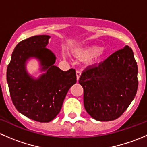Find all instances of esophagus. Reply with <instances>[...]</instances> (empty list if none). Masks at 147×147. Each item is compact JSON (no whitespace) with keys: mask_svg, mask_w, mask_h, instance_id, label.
Masks as SVG:
<instances>
[{"mask_svg":"<svg viewBox=\"0 0 147 147\" xmlns=\"http://www.w3.org/2000/svg\"><path fill=\"white\" fill-rule=\"evenodd\" d=\"M76 75H77V80H78V81L79 80V79H80V75H81V72L80 71H77L76 72Z\"/></svg>","mask_w":147,"mask_h":147,"instance_id":"1","label":"esophagus"}]
</instances>
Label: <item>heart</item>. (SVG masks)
<instances>
[{"instance_id":"obj_1","label":"heart","mask_w":147,"mask_h":147,"mask_svg":"<svg viewBox=\"0 0 147 147\" xmlns=\"http://www.w3.org/2000/svg\"><path fill=\"white\" fill-rule=\"evenodd\" d=\"M105 48H100L97 46H91L87 49H84L82 50V53L84 55L88 56V57H94L95 58L101 57L105 53Z\"/></svg>"}]
</instances>
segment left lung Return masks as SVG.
<instances>
[{"label":"left lung","instance_id":"8db88e82","mask_svg":"<svg viewBox=\"0 0 147 147\" xmlns=\"http://www.w3.org/2000/svg\"><path fill=\"white\" fill-rule=\"evenodd\" d=\"M137 62L128 45L84 69L79 83L84 90L87 113L101 121L119 117L137 94Z\"/></svg>","mask_w":147,"mask_h":147}]
</instances>
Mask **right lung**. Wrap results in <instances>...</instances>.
<instances>
[{"label":"right lung","instance_id":"1","mask_svg":"<svg viewBox=\"0 0 147 147\" xmlns=\"http://www.w3.org/2000/svg\"><path fill=\"white\" fill-rule=\"evenodd\" d=\"M49 35H35L19 42L7 67V82L17 110L39 122H49L57 116L68 90L77 82L75 69L64 72L54 65L56 57L46 48ZM35 57L45 71L38 79L27 74V60Z\"/></svg>","mask_w":147,"mask_h":147}]
</instances>
